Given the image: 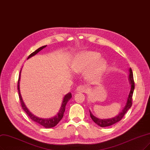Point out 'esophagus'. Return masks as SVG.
I'll use <instances>...</instances> for the list:
<instances>
[{
  "label": "esophagus",
  "mask_w": 150,
  "mask_h": 150,
  "mask_svg": "<svg viewBox=\"0 0 150 150\" xmlns=\"http://www.w3.org/2000/svg\"><path fill=\"white\" fill-rule=\"evenodd\" d=\"M86 90V86L85 85H80L76 88V91L79 92H81V93H83Z\"/></svg>",
  "instance_id": "1"
}]
</instances>
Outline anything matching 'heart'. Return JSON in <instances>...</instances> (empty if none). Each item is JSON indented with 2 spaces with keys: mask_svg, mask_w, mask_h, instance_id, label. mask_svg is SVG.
<instances>
[{
  "mask_svg": "<svg viewBox=\"0 0 150 150\" xmlns=\"http://www.w3.org/2000/svg\"><path fill=\"white\" fill-rule=\"evenodd\" d=\"M101 55L96 52H86L79 55L71 63V68L76 73H82L91 67L90 76L101 75L106 69V62L99 59Z\"/></svg>",
  "mask_w": 150,
  "mask_h": 150,
  "instance_id": "heart-1",
  "label": "heart"
}]
</instances>
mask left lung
<instances>
[{"label": "left lung", "instance_id": "8db88e82", "mask_svg": "<svg viewBox=\"0 0 150 150\" xmlns=\"http://www.w3.org/2000/svg\"><path fill=\"white\" fill-rule=\"evenodd\" d=\"M129 80L130 81L131 84V90L129 93V95L127 99V101L126 103L125 106L122 110L121 112H120L117 116L115 117L111 118V119H99L96 117H95L90 111V117H91L92 120L95 122L100 126L101 127H108L110 125H112L115 123L118 122L122 119L123 118L124 115L132 106V96H133V93H134V88H135V82L134 80V75H133V72L132 70V69H130V75H129Z\"/></svg>", "mask_w": 150, "mask_h": 150}]
</instances>
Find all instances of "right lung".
Here are the masks:
<instances>
[{"label":"right lung","mask_w":150,"mask_h":150,"mask_svg":"<svg viewBox=\"0 0 150 150\" xmlns=\"http://www.w3.org/2000/svg\"><path fill=\"white\" fill-rule=\"evenodd\" d=\"M46 46H42L40 48H38L37 50H36L35 51H34L33 52H32L29 56L28 57V59L30 58L31 57L33 56V55H36L38 52H40L41 50H42L43 48L46 47ZM21 73V71H20ZM20 76H19V79H18V95H19V99L20 101V103L21 105V107L23 108V109L25 110V112L26 113V114L29 116V117L31 118V120H33L35 122L41 125L42 126L44 127L45 128H52V127H55L56 125L60 121V120L62 119L63 116H64V113L65 112V106L67 103H68V101L70 100L71 98V94L70 93L67 94V95L64 96L63 101L62 103V106L60 107V109L59 110V112L57 113V114L54 116V117H52V118H49V119H42V118H39L38 117H36L35 115H34L33 114H32L30 111L26 107V106L25 105L23 99H22L21 94H20Z\"/></svg>","instance_id":"add662e5"}]
</instances>
